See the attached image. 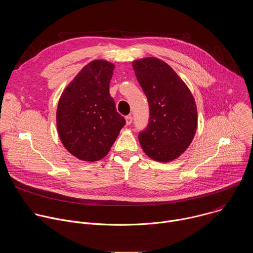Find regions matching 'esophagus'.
Masks as SVG:
<instances>
[{
  "label": "esophagus",
  "instance_id": "esophagus-1",
  "mask_svg": "<svg viewBox=\"0 0 253 253\" xmlns=\"http://www.w3.org/2000/svg\"><path fill=\"white\" fill-rule=\"evenodd\" d=\"M125 119H126V125H130L132 123V116L131 115L126 116Z\"/></svg>",
  "mask_w": 253,
  "mask_h": 253
}]
</instances>
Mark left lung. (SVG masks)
<instances>
[{"instance_id": "8db88e82", "label": "left lung", "mask_w": 253, "mask_h": 253, "mask_svg": "<svg viewBox=\"0 0 253 253\" xmlns=\"http://www.w3.org/2000/svg\"><path fill=\"white\" fill-rule=\"evenodd\" d=\"M133 69L150 111L146 129L138 135L140 145L153 160L172 161L194 138L197 128L194 98L175 71L158 58L136 60Z\"/></svg>"}]
</instances>
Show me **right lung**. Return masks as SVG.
<instances>
[{"label": "right lung", "instance_id": "add662e5", "mask_svg": "<svg viewBox=\"0 0 253 253\" xmlns=\"http://www.w3.org/2000/svg\"><path fill=\"white\" fill-rule=\"evenodd\" d=\"M114 68L104 60L90 62L60 97L58 134L64 147L80 160L105 157L125 125L109 93Z\"/></svg>", "mask_w": 253, "mask_h": 253}]
</instances>
